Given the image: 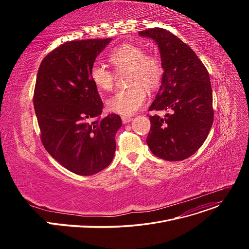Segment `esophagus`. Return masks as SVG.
<instances>
[{"mask_svg":"<svg viewBox=\"0 0 249 249\" xmlns=\"http://www.w3.org/2000/svg\"><path fill=\"white\" fill-rule=\"evenodd\" d=\"M132 120H133L132 117H130V116H122V122L124 124H127L129 122H131Z\"/></svg>","mask_w":249,"mask_h":249,"instance_id":"34e87169","label":"esophagus"}]
</instances>
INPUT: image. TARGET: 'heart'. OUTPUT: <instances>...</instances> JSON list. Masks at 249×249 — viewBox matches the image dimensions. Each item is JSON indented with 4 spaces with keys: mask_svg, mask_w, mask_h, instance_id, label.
I'll return each mask as SVG.
<instances>
[{
    "mask_svg": "<svg viewBox=\"0 0 249 249\" xmlns=\"http://www.w3.org/2000/svg\"><path fill=\"white\" fill-rule=\"evenodd\" d=\"M109 61L117 73L128 71L127 89L119 90L107 101L109 111L123 116H131L144 106L147 101L146 89L153 90L160 84L163 68L159 56L146 54L145 49L133 44L123 43L109 54ZM89 78L100 91H110L115 85L116 75L104 65L95 63L89 70Z\"/></svg>",
    "mask_w": 249,
    "mask_h": 249,
    "instance_id": "heart-1",
    "label": "heart"
}]
</instances>
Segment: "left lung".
Returning a JSON list of instances; mask_svg holds the SVG:
<instances>
[{"label": "left lung", "mask_w": 249, "mask_h": 249, "mask_svg": "<svg viewBox=\"0 0 249 249\" xmlns=\"http://www.w3.org/2000/svg\"><path fill=\"white\" fill-rule=\"evenodd\" d=\"M159 46L163 74L149 111H171L164 118L149 116L146 142L151 152L168 161L184 160L206 140L214 120L210 76L194 50L162 28L139 31Z\"/></svg>", "instance_id": "left-lung-1"}]
</instances>
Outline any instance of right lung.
<instances>
[{
    "label": "right lung",
    "instance_id": "add662e5",
    "mask_svg": "<svg viewBox=\"0 0 249 249\" xmlns=\"http://www.w3.org/2000/svg\"><path fill=\"white\" fill-rule=\"evenodd\" d=\"M111 38L65 42L39 67L33 104L42 144L58 163L80 176L95 175L113 160L119 115L101 118L103 102L89 70Z\"/></svg>",
    "mask_w": 249,
    "mask_h": 249
}]
</instances>
